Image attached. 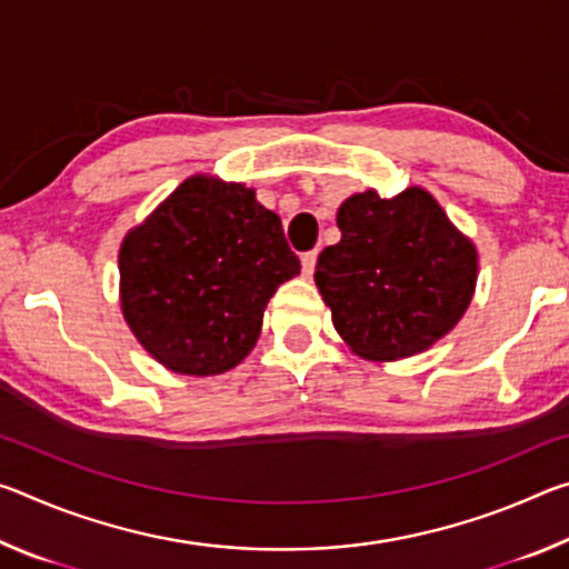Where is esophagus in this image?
Here are the masks:
<instances>
[{"label": "esophagus", "mask_w": 569, "mask_h": 569, "mask_svg": "<svg viewBox=\"0 0 569 569\" xmlns=\"http://www.w3.org/2000/svg\"><path fill=\"white\" fill-rule=\"evenodd\" d=\"M316 258H319V253H316V250H308V253L301 256L303 276H313V271H316Z\"/></svg>", "instance_id": "obj_1"}]
</instances>
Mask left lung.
<instances>
[{"mask_svg":"<svg viewBox=\"0 0 569 569\" xmlns=\"http://www.w3.org/2000/svg\"><path fill=\"white\" fill-rule=\"evenodd\" d=\"M336 223L341 240L321 250L313 278L353 353L407 359L455 329L475 296L477 248L427 190L356 192Z\"/></svg>","mask_w":569,"mask_h":569,"instance_id":"obj_1","label":"left lung"}]
</instances>
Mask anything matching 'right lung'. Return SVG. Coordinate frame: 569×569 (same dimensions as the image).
I'll return each mask as SVG.
<instances>
[{
  "instance_id": "1",
  "label": "right lung",
  "mask_w": 569,
  "mask_h": 569,
  "mask_svg": "<svg viewBox=\"0 0 569 569\" xmlns=\"http://www.w3.org/2000/svg\"><path fill=\"white\" fill-rule=\"evenodd\" d=\"M298 273L281 218L253 190L192 176L124 236L122 316L166 369L216 377L250 353L266 303Z\"/></svg>"
}]
</instances>
